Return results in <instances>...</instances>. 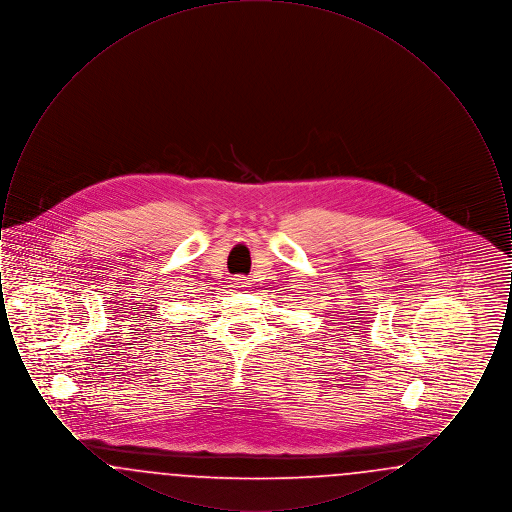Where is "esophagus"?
<instances>
[{"instance_id": "esophagus-1", "label": "esophagus", "mask_w": 512, "mask_h": 512, "mask_svg": "<svg viewBox=\"0 0 512 512\" xmlns=\"http://www.w3.org/2000/svg\"><path fill=\"white\" fill-rule=\"evenodd\" d=\"M249 286H251V280L244 274H238V276L232 278V288H236V290H245Z\"/></svg>"}]
</instances>
